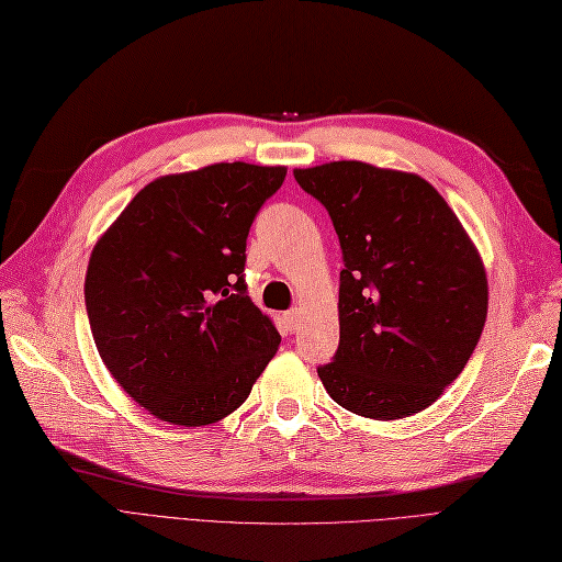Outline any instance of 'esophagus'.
I'll return each mask as SVG.
<instances>
[{
    "instance_id": "1",
    "label": "esophagus",
    "mask_w": 562,
    "mask_h": 562,
    "mask_svg": "<svg viewBox=\"0 0 562 562\" xmlns=\"http://www.w3.org/2000/svg\"><path fill=\"white\" fill-rule=\"evenodd\" d=\"M284 322H286V327H289V331H299V327H301V322H303V313L299 311V307H294V311H289V313H284Z\"/></svg>"
}]
</instances>
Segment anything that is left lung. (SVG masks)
Listing matches in <instances>:
<instances>
[{
	"mask_svg": "<svg viewBox=\"0 0 562 562\" xmlns=\"http://www.w3.org/2000/svg\"><path fill=\"white\" fill-rule=\"evenodd\" d=\"M327 207L340 270V342L317 369L331 400L373 420H400L439 400L472 357L487 315L476 245L420 175L334 160L296 168Z\"/></svg>",
	"mask_w": 562,
	"mask_h": 562,
	"instance_id": "obj_1",
	"label": "left lung"
}]
</instances>
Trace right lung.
Wrapping results in <instances>:
<instances>
[{
    "label": "right lung",
    "mask_w": 562,
    "mask_h": 562,
    "mask_svg": "<svg viewBox=\"0 0 562 562\" xmlns=\"http://www.w3.org/2000/svg\"><path fill=\"white\" fill-rule=\"evenodd\" d=\"M284 175L235 160L158 177L95 243L83 284L95 348L158 420L226 418L278 352L243 273L249 226Z\"/></svg>",
    "instance_id": "obj_1"
}]
</instances>
